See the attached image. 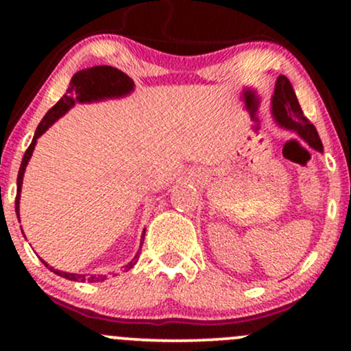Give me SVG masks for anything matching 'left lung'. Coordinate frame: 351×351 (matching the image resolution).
I'll use <instances>...</instances> for the list:
<instances>
[{"mask_svg":"<svg viewBox=\"0 0 351 351\" xmlns=\"http://www.w3.org/2000/svg\"><path fill=\"white\" fill-rule=\"evenodd\" d=\"M272 114L276 117V122L282 128L295 132L310 147L315 148L317 152H324V145L320 142L317 128L308 122V119L302 112L291 80L285 77V75L277 77L272 97Z\"/></svg>","mask_w":351,"mask_h":351,"instance_id":"left-lung-1","label":"left lung"}]
</instances>
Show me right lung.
<instances>
[{
  "label": "right lung",
  "instance_id": "add662e5",
  "mask_svg": "<svg viewBox=\"0 0 351 351\" xmlns=\"http://www.w3.org/2000/svg\"><path fill=\"white\" fill-rule=\"evenodd\" d=\"M134 80L128 77L127 74L122 71L115 69L112 66H95L90 67V69H82L79 71L77 74H74V77L71 79L69 88H67L66 94L59 99V102L56 104L54 107L49 108L44 119L41 120V123L38 125L36 128V134L33 136V142H31L29 147H27L26 153L23 156L21 167H19V173H18V191H16V201H14V208H16V215L19 217V196H21V186H23V176L24 171H26L27 162H29L31 155H33V150L36 147V142L41 136L47 128L51 127L59 117H62L69 110L71 107H74L75 102H97V100H104V99H114V97H123V95H128L132 90H134ZM145 236V232H143ZM138 254L134 259L130 261L127 265H125V271L132 269L138 261ZM43 264L46 265L49 271H52L58 276L64 277V279L69 280H75V282H102L106 280V276H84V274H71V272H62L58 271V269H52L49 264H46L43 261Z\"/></svg>",
  "mask_w": 351,
  "mask_h": 351
}]
</instances>
